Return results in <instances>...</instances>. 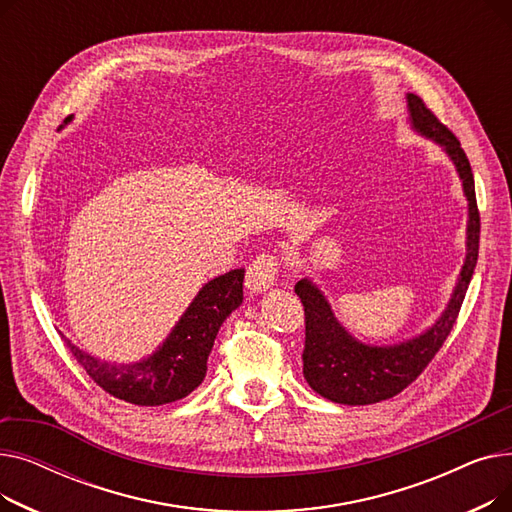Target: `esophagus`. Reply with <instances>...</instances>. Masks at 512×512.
Instances as JSON below:
<instances>
[{
	"mask_svg": "<svg viewBox=\"0 0 512 512\" xmlns=\"http://www.w3.org/2000/svg\"><path fill=\"white\" fill-rule=\"evenodd\" d=\"M278 270H280V263L276 255H270V253L259 255L247 267V288L255 294L270 290L276 282Z\"/></svg>",
	"mask_w": 512,
	"mask_h": 512,
	"instance_id": "34e87169",
	"label": "esophagus"
}]
</instances>
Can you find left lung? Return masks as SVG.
Here are the masks:
<instances>
[{
    "label": "left lung",
    "mask_w": 512,
    "mask_h": 512,
    "mask_svg": "<svg viewBox=\"0 0 512 512\" xmlns=\"http://www.w3.org/2000/svg\"><path fill=\"white\" fill-rule=\"evenodd\" d=\"M407 122L419 137L432 141L450 159L467 199L465 259L444 311L423 332L392 344L355 338L334 317L332 305L311 278L294 286L305 307L303 375L307 384L338 405H373L405 390L440 351L461 311L479 253V213L469 159L454 134L438 122L423 101L407 93Z\"/></svg>",
    "instance_id": "left-lung-1"
}]
</instances>
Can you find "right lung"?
I'll list each match as a JSON object with an SVG mask.
<instances>
[{"mask_svg":"<svg viewBox=\"0 0 512 512\" xmlns=\"http://www.w3.org/2000/svg\"><path fill=\"white\" fill-rule=\"evenodd\" d=\"M242 280L245 267L205 282L164 342L139 361H105L62 336L74 359L105 392L139 407L168 405L191 394L205 380L215 336L232 311L242 305Z\"/></svg>","mask_w":512,"mask_h":512,"instance_id":"right-lung-1","label":"right lung"}]
</instances>
